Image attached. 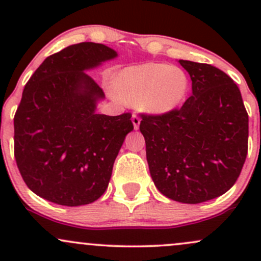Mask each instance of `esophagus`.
<instances>
[{
	"mask_svg": "<svg viewBox=\"0 0 261 261\" xmlns=\"http://www.w3.org/2000/svg\"><path fill=\"white\" fill-rule=\"evenodd\" d=\"M131 120H133L134 128H135V130H137V128H139V126H140V122H141V119H140V116H137L136 114H134V115H133V118H131Z\"/></svg>",
	"mask_w": 261,
	"mask_h": 261,
	"instance_id": "1",
	"label": "esophagus"
}]
</instances>
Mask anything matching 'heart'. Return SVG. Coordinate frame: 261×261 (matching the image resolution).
<instances>
[{
    "mask_svg": "<svg viewBox=\"0 0 261 261\" xmlns=\"http://www.w3.org/2000/svg\"><path fill=\"white\" fill-rule=\"evenodd\" d=\"M188 88V76L181 68L155 62L122 68L113 81L119 99L139 103L151 114L173 112L184 101Z\"/></svg>",
    "mask_w": 261,
    "mask_h": 261,
    "instance_id": "b5f03b06",
    "label": "heart"
}]
</instances>
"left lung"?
<instances>
[{"instance_id": "obj_1", "label": "left lung", "mask_w": 261, "mask_h": 261, "mask_svg": "<svg viewBox=\"0 0 261 261\" xmlns=\"http://www.w3.org/2000/svg\"><path fill=\"white\" fill-rule=\"evenodd\" d=\"M193 94L180 109L142 114L140 131L155 188L182 203L223 195L234 185L248 153V113L228 74L208 64L179 60Z\"/></svg>"}]
</instances>
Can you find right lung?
Returning a JSON list of instances; mask_svg holds the SVG:
<instances>
[{"instance_id": "obj_1", "label": "right lung", "mask_w": 261, "mask_h": 261, "mask_svg": "<svg viewBox=\"0 0 261 261\" xmlns=\"http://www.w3.org/2000/svg\"><path fill=\"white\" fill-rule=\"evenodd\" d=\"M107 45L80 43L50 55L24 87L14 115V157L34 194L81 206L103 195L131 114H97L104 92L85 71L115 59Z\"/></svg>"}]
</instances>
